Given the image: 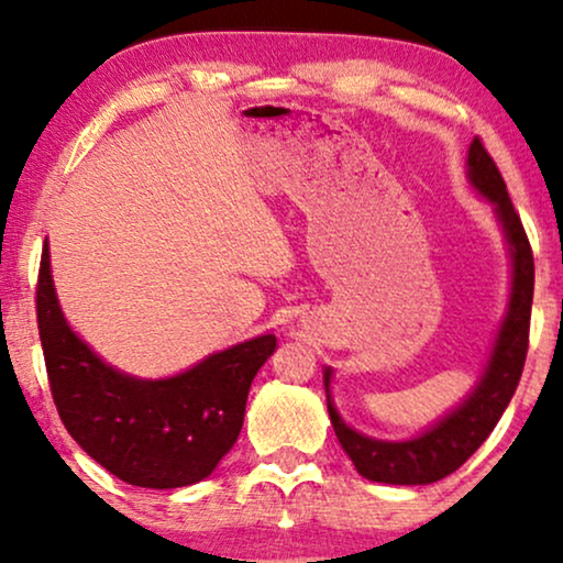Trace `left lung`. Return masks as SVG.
I'll use <instances>...</instances> for the list:
<instances>
[{
  "mask_svg": "<svg viewBox=\"0 0 563 563\" xmlns=\"http://www.w3.org/2000/svg\"><path fill=\"white\" fill-rule=\"evenodd\" d=\"M468 181L484 199L495 205V214L503 228L507 251H510L512 284L510 302L503 322H499L495 345H492L489 361L464 402L443 415L435 426L410 441H376L351 426H345L338 415L333 399H330V376L333 368L325 366V391H328V412L333 430L341 441L343 451L356 466L361 476L368 482L382 484H433L443 476L456 472L479 445L487 441L492 430L503 418L505 407L518 389L522 366H526L528 353V333H530V305H533V251H530L528 235L522 230L520 214L515 212L507 195L505 179L495 166V161L484 148L479 137L468 145Z\"/></svg>",
  "mask_w": 563,
  "mask_h": 563,
  "instance_id": "8db88e82",
  "label": "left lung"
}]
</instances>
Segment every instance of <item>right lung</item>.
<instances>
[{"mask_svg":"<svg viewBox=\"0 0 563 563\" xmlns=\"http://www.w3.org/2000/svg\"><path fill=\"white\" fill-rule=\"evenodd\" d=\"M35 310L60 420L97 464L133 487L176 489L207 479L238 441L253 376L276 351V335L266 333L166 379L118 372L74 333L60 312L48 241Z\"/></svg>","mask_w":563,"mask_h":563,"instance_id":"right-lung-1","label":"right lung"}]
</instances>
